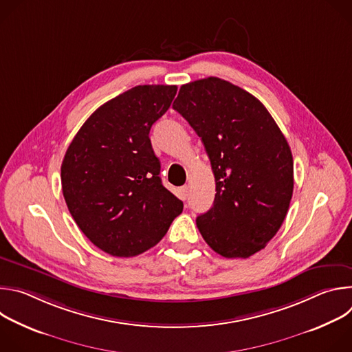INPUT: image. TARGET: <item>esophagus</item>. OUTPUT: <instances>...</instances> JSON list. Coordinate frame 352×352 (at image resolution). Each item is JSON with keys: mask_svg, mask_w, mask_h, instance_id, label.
Here are the masks:
<instances>
[{"mask_svg": "<svg viewBox=\"0 0 352 352\" xmlns=\"http://www.w3.org/2000/svg\"><path fill=\"white\" fill-rule=\"evenodd\" d=\"M178 196H179V199L186 200V197H188V186H186V185H185V186H182V188H179V193H178Z\"/></svg>", "mask_w": 352, "mask_h": 352, "instance_id": "obj_1", "label": "esophagus"}]
</instances>
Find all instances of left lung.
<instances>
[{
	"label": "left lung",
	"mask_w": 352,
	"mask_h": 352,
	"mask_svg": "<svg viewBox=\"0 0 352 352\" xmlns=\"http://www.w3.org/2000/svg\"><path fill=\"white\" fill-rule=\"evenodd\" d=\"M202 138L216 179L210 210L196 219L208 245L246 259L280 230L292 197L288 142L259 100L220 78L182 85L173 104Z\"/></svg>",
	"instance_id": "obj_1"
}]
</instances>
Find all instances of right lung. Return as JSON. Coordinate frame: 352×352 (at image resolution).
<instances>
[{"mask_svg":"<svg viewBox=\"0 0 352 352\" xmlns=\"http://www.w3.org/2000/svg\"><path fill=\"white\" fill-rule=\"evenodd\" d=\"M177 86L140 85L100 106L71 142L61 166L71 216L97 248L131 258L155 246L184 204L160 178L148 132Z\"/></svg>","mask_w":352,"mask_h":352,"instance_id":"1","label":"right lung"}]
</instances>
